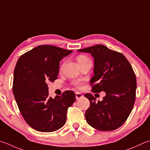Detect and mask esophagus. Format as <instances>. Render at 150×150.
Instances as JSON below:
<instances>
[{"mask_svg": "<svg viewBox=\"0 0 150 150\" xmlns=\"http://www.w3.org/2000/svg\"><path fill=\"white\" fill-rule=\"evenodd\" d=\"M75 97H76V99H77V100H79V99H80V98H83V96L82 95L81 93L77 92V93H76V94H75Z\"/></svg>", "mask_w": 150, "mask_h": 150, "instance_id": "obj_1", "label": "esophagus"}]
</instances>
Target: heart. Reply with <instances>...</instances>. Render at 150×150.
<instances>
[{
	"label": "heart",
	"instance_id": "obj_1",
	"mask_svg": "<svg viewBox=\"0 0 150 150\" xmlns=\"http://www.w3.org/2000/svg\"><path fill=\"white\" fill-rule=\"evenodd\" d=\"M87 59H88V58L86 57H85V56L79 55L77 58V60L78 63L79 64H81L82 62H84L85 60H86ZM75 84L77 85V86H79V87L80 86V83H75Z\"/></svg>",
	"mask_w": 150,
	"mask_h": 150
}]
</instances>
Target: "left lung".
Wrapping results in <instances>:
<instances>
[{
    "label": "left lung",
    "mask_w": 150,
    "mask_h": 150,
    "mask_svg": "<svg viewBox=\"0 0 150 150\" xmlns=\"http://www.w3.org/2000/svg\"><path fill=\"white\" fill-rule=\"evenodd\" d=\"M94 59L93 75L90 79L92 92H105L101 101L96 102L90 93L84 96L90 105L85 113L88 124L99 131H112L124 124L135 101L137 79L130 63L124 54L103 45L78 50Z\"/></svg>",
    "instance_id": "1"
}]
</instances>
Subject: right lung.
<instances>
[{
    "mask_svg": "<svg viewBox=\"0 0 150 150\" xmlns=\"http://www.w3.org/2000/svg\"><path fill=\"white\" fill-rule=\"evenodd\" d=\"M73 51L40 45L23 54L13 72V93L23 118L32 128L52 132L63 127L67 108L75 101L73 91L49 96L48 82L57 79L60 62Z\"/></svg>",
    "mask_w": 150,
    "mask_h": 150,
    "instance_id": "right-lung-1",
    "label": "right lung"
}]
</instances>
